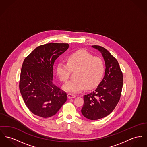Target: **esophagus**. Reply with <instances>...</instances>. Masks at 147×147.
<instances>
[{
    "label": "esophagus",
    "instance_id": "1",
    "mask_svg": "<svg viewBox=\"0 0 147 147\" xmlns=\"http://www.w3.org/2000/svg\"><path fill=\"white\" fill-rule=\"evenodd\" d=\"M67 97L69 98H75L76 97V95H73V94H67Z\"/></svg>",
    "mask_w": 147,
    "mask_h": 147
}]
</instances>
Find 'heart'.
I'll return each instance as SVG.
<instances>
[{
  "instance_id": "heart-1",
  "label": "heart",
  "mask_w": 147,
  "mask_h": 147,
  "mask_svg": "<svg viewBox=\"0 0 147 147\" xmlns=\"http://www.w3.org/2000/svg\"><path fill=\"white\" fill-rule=\"evenodd\" d=\"M66 61L67 63L59 62L56 71L59 79L62 82H66L71 71H76L75 78L63 86L67 91L76 93L86 88H94L102 78L105 69L103 61L98 57H93L85 50H79L71 54Z\"/></svg>"
}]
</instances>
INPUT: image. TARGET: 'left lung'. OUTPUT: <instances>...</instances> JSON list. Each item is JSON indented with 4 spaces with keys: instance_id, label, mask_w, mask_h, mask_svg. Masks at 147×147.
Segmentation results:
<instances>
[{
    "instance_id": "obj_1",
    "label": "left lung",
    "mask_w": 147,
    "mask_h": 147,
    "mask_svg": "<svg viewBox=\"0 0 147 147\" xmlns=\"http://www.w3.org/2000/svg\"><path fill=\"white\" fill-rule=\"evenodd\" d=\"M101 52L105 62L104 77L94 91L84 96L82 115L92 120L105 117L116 107L120 100L123 85V75L119 63L107 49L92 46Z\"/></svg>"
}]
</instances>
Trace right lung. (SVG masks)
Masks as SVG:
<instances>
[{
    "instance_id": "obj_1",
    "label": "right lung",
    "mask_w": 147,
    "mask_h": 147,
    "mask_svg": "<svg viewBox=\"0 0 147 147\" xmlns=\"http://www.w3.org/2000/svg\"><path fill=\"white\" fill-rule=\"evenodd\" d=\"M68 43H49L34 49L23 61L20 90L26 105L34 115H55L67 100L66 92L52 83L55 60L69 48Z\"/></svg>"
}]
</instances>
